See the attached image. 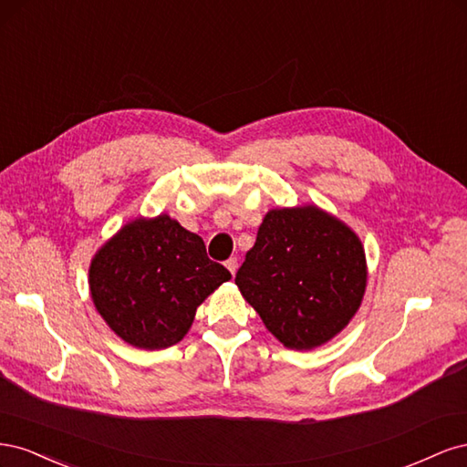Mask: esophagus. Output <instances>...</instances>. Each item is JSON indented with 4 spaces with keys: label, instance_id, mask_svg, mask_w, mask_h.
Returning <instances> with one entry per match:
<instances>
[{
    "label": "esophagus",
    "instance_id": "obj_1",
    "mask_svg": "<svg viewBox=\"0 0 467 467\" xmlns=\"http://www.w3.org/2000/svg\"><path fill=\"white\" fill-rule=\"evenodd\" d=\"M225 266H228V271H230L232 275H235V271H237V259H235V257H230L228 261H225Z\"/></svg>",
    "mask_w": 467,
    "mask_h": 467
}]
</instances>
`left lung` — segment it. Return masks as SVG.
Listing matches in <instances>:
<instances>
[{"label": "left lung", "mask_w": 467, "mask_h": 467, "mask_svg": "<svg viewBox=\"0 0 467 467\" xmlns=\"http://www.w3.org/2000/svg\"><path fill=\"white\" fill-rule=\"evenodd\" d=\"M235 285L282 345L309 350L345 329L360 307L362 244L316 206L271 210Z\"/></svg>", "instance_id": "obj_1"}]
</instances>
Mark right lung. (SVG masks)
I'll list each match as a JSON object with an SVG mask.
<instances>
[{
	"label": "right lung",
	"mask_w": 467,
	"mask_h": 467,
	"mask_svg": "<svg viewBox=\"0 0 467 467\" xmlns=\"http://www.w3.org/2000/svg\"><path fill=\"white\" fill-rule=\"evenodd\" d=\"M230 278L208 259L202 237L167 214L124 225L89 268L97 312L126 343L148 350L179 343L196 307Z\"/></svg>",
	"instance_id": "right-lung-1"
}]
</instances>
